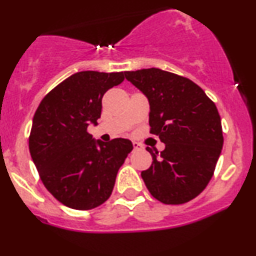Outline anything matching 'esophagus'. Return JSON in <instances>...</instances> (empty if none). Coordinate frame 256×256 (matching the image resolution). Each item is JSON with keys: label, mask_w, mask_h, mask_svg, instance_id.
<instances>
[{"label": "esophagus", "mask_w": 256, "mask_h": 256, "mask_svg": "<svg viewBox=\"0 0 256 256\" xmlns=\"http://www.w3.org/2000/svg\"><path fill=\"white\" fill-rule=\"evenodd\" d=\"M132 146H134L135 150H142V148H143V146L140 144L138 142H132Z\"/></svg>", "instance_id": "obj_1"}]
</instances>
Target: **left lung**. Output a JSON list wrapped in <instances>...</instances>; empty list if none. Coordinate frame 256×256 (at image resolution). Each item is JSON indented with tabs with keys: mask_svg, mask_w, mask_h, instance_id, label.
<instances>
[{
	"mask_svg": "<svg viewBox=\"0 0 256 256\" xmlns=\"http://www.w3.org/2000/svg\"><path fill=\"white\" fill-rule=\"evenodd\" d=\"M128 82L149 100L150 134L166 149L152 154V163L141 172L154 198L180 205L204 191L214 174L224 144L216 104L192 80L160 68L124 72Z\"/></svg>",
	"mask_w": 256,
	"mask_h": 256,
	"instance_id": "1",
	"label": "left lung"
}]
</instances>
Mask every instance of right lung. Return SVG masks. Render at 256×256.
I'll list each match as a JSON object with an SVG mask.
<instances>
[{
  "label": "right lung",
  "instance_id": "obj_1",
  "mask_svg": "<svg viewBox=\"0 0 256 256\" xmlns=\"http://www.w3.org/2000/svg\"><path fill=\"white\" fill-rule=\"evenodd\" d=\"M124 80V72L74 73L43 98L34 115L31 157L46 190L68 208L87 211L104 204L132 150L129 140L96 143L87 132L101 116L104 94Z\"/></svg>",
  "mask_w": 256,
  "mask_h": 256
}]
</instances>
